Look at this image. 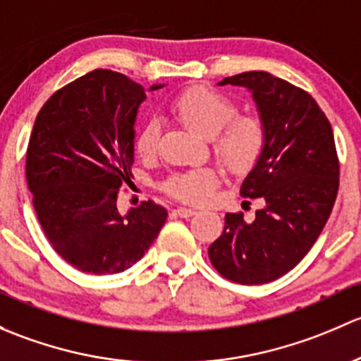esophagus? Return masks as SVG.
I'll list each match as a JSON object with an SVG mask.
<instances>
[{
  "label": "esophagus",
  "mask_w": 361,
  "mask_h": 361,
  "mask_svg": "<svg viewBox=\"0 0 361 361\" xmlns=\"http://www.w3.org/2000/svg\"><path fill=\"white\" fill-rule=\"evenodd\" d=\"M172 215H176V217L188 219V217H192V215H196V212L191 210V208H176V210L172 212Z\"/></svg>",
  "instance_id": "esophagus-1"
}]
</instances>
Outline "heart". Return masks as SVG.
Masks as SVG:
<instances>
[{"label": "heart", "mask_w": 361, "mask_h": 361, "mask_svg": "<svg viewBox=\"0 0 361 361\" xmlns=\"http://www.w3.org/2000/svg\"><path fill=\"white\" fill-rule=\"evenodd\" d=\"M172 113L192 132L214 137L212 149L228 172L245 176L259 163L267 144V126L257 114H238V106L215 88L196 85L177 95ZM159 126L146 123L135 140L137 154L149 158L156 153ZM217 173L212 169H195L176 173L165 182L169 196L189 205H203L212 198Z\"/></svg>", "instance_id": "heart-1"}]
</instances>
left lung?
Here are the masks:
<instances>
[{
  "instance_id": "left-lung-1",
  "label": "left lung",
  "mask_w": 361,
  "mask_h": 361,
  "mask_svg": "<svg viewBox=\"0 0 361 361\" xmlns=\"http://www.w3.org/2000/svg\"><path fill=\"white\" fill-rule=\"evenodd\" d=\"M252 92L267 144L241 184L243 198H261L254 222L226 214L224 233L210 245L212 266L241 285L278 280L311 250L339 191V158L332 125L307 92L264 71L224 78Z\"/></svg>"
}]
</instances>
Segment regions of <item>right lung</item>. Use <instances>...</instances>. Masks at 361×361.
<instances>
[{
  "label": "right lung",
  "mask_w": 361,
  "mask_h": 361,
  "mask_svg": "<svg viewBox=\"0 0 361 361\" xmlns=\"http://www.w3.org/2000/svg\"><path fill=\"white\" fill-rule=\"evenodd\" d=\"M144 99L125 74L95 69L55 92L32 126L25 154L32 205L48 243L83 273L132 267L169 217L153 200L126 215L116 208L133 177V123Z\"/></svg>",
  "instance_id": "obj_1"
}]
</instances>
